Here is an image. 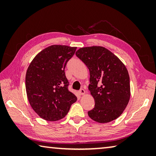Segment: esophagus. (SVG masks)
<instances>
[{
  "mask_svg": "<svg viewBox=\"0 0 156 156\" xmlns=\"http://www.w3.org/2000/svg\"><path fill=\"white\" fill-rule=\"evenodd\" d=\"M78 92H79V94H80V95H84V94H85V91H84V89H80Z\"/></svg>",
  "mask_w": 156,
  "mask_h": 156,
  "instance_id": "esophagus-1",
  "label": "esophagus"
}]
</instances>
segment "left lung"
Masks as SVG:
<instances>
[{"mask_svg": "<svg viewBox=\"0 0 156 156\" xmlns=\"http://www.w3.org/2000/svg\"><path fill=\"white\" fill-rule=\"evenodd\" d=\"M76 55L90 73L89 90L95 106L88 112L89 116L99 123L115 120L125 109L130 98V80L125 65L103 47H83Z\"/></svg>", "mask_w": 156, "mask_h": 156, "instance_id": "8db88e82", "label": "left lung"}]
</instances>
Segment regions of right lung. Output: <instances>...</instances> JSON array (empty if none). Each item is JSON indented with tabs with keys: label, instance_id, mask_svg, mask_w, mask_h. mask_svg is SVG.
<instances>
[{
	"label": "right lung",
	"instance_id": "1",
	"mask_svg": "<svg viewBox=\"0 0 156 156\" xmlns=\"http://www.w3.org/2000/svg\"><path fill=\"white\" fill-rule=\"evenodd\" d=\"M76 47L51 45L36 55L25 77L27 98L41 118L48 121L62 119L77 97L68 89L65 68Z\"/></svg>",
	"mask_w": 156,
	"mask_h": 156
}]
</instances>
